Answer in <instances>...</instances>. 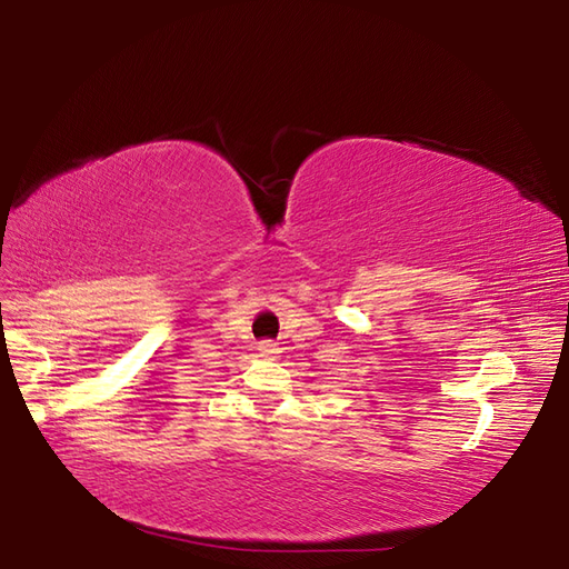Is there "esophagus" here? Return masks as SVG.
I'll return each instance as SVG.
<instances>
[{
    "label": "esophagus",
    "mask_w": 569,
    "mask_h": 569,
    "mask_svg": "<svg viewBox=\"0 0 569 569\" xmlns=\"http://www.w3.org/2000/svg\"><path fill=\"white\" fill-rule=\"evenodd\" d=\"M258 351H261V356H266V358H272L280 349H278V343H274L272 339H266V341L258 343Z\"/></svg>",
    "instance_id": "1"
}]
</instances>
